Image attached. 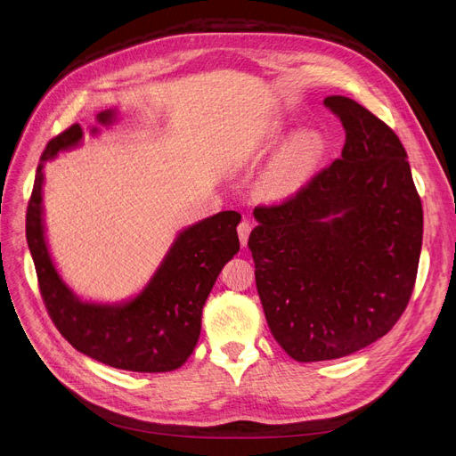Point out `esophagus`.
Segmentation results:
<instances>
[{
  "label": "esophagus",
  "instance_id": "obj_1",
  "mask_svg": "<svg viewBox=\"0 0 456 456\" xmlns=\"http://www.w3.org/2000/svg\"><path fill=\"white\" fill-rule=\"evenodd\" d=\"M249 233H251V223L249 220H241L240 226H238V236L241 245H247V240H249Z\"/></svg>",
  "mask_w": 456,
  "mask_h": 456
}]
</instances>
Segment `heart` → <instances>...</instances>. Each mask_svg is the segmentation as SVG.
<instances>
[{
  "mask_svg": "<svg viewBox=\"0 0 456 456\" xmlns=\"http://www.w3.org/2000/svg\"><path fill=\"white\" fill-rule=\"evenodd\" d=\"M325 150L323 136L317 131H300L289 141L272 163L262 181V191L272 200L293 194L308 181Z\"/></svg>",
  "mask_w": 456,
  "mask_h": 456,
  "instance_id": "b5f03b06",
  "label": "heart"
}]
</instances>
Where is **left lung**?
<instances>
[{"instance_id": "left-lung-1", "label": "left lung", "mask_w": 456, "mask_h": 456, "mask_svg": "<svg viewBox=\"0 0 456 456\" xmlns=\"http://www.w3.org/2000/svg\"><path fill=\"white\" fill-rule=\"evenodd\" d=\"M323 104L346 131L342 156L293 198L255 207L256 291L273 338L297 362L350 355L405 312L422 247L407 151L348 96Z\"/></svg>"}]
</instances>
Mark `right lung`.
I'll return each mask as SVG.
<instances>
[{
  "instance_id": "1",
  "label": "right lung",
  "mask_w": 456,
  "mask_h": 456,
  "mask_svg": "<svg viewBox=\"0 0 456 456\" xmlns=\"http://www.w3.org/2000/svg\"><path fill=\"white\" fill-rule=\"evenodd\" d=\"M114 110L96 116L108 126ZM96 129H93L94 133ZM84 131L68 127L41 154L26 213V240L37 273L39 293L51 320L72 346L104 365L134 372H165L181 367L194 352L207 297L226 262L240 251L241 215L223 211L178 233L169 253L142 291L123 305H94L77 298L54 268L44 230V165L79 144Z\"/></svg>"
}]
</instances>
